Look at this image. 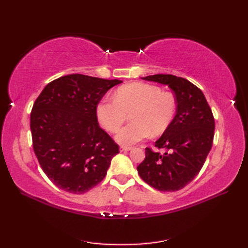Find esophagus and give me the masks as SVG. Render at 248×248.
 <instances>
[{
	"mask_svg": "<svg viewBox=\"0 0 248 248\" xmlns=\"http://www.w3.org/2000/svg\"><path fill=\"white\" fill-rule=\"evenodd\" d=\"M132 149V147H129V146H120V151H129Z\"/></svg>",
	"mask_w": 248,
	"mask_h": 248,
	"instance_id": "esophagus-1",
	"label": "esophagus"
}]
</instances>
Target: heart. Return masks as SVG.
<instances>
[{"instance_id": "1", "label": "heart", "mask_w": 248, "mask_h": 248, "mask_svg": "<svg viewBox=\"0 0 248 248\" xmlns=\"http://www.w3.org/2000/svg\"><path fill=\"white\" fill-rule=\"evenodd\" d=\"M177 101L170 93L151 84L133 83L120 87L115 99L104 98L97 105L100 124L110 132L118 130L131 115L132 123L121 128L115 139L123 145H132L164 132L176 114Z\"/></svg>"}]
</instances>
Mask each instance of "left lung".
<instances>
[{
	"instance_id": "1",
	"label": "left lung",
	"mask_w": 248,
	"mask_h": 248,
	"mask_svg": "<svg viewBox=\"0 0 248 248\" xmlns=\"http://www.w3.org/2000/svg\"><path fill=\"white\" fill-rule=\"evenodd\" d=\"M167 85L175 93L177 113L161 138L157 149L146 148L145 160L138 166L143 180L162 192L181 189L198 175L212 148L215 123L204 94L186 78L172 75L141 78Z\"/></svg>"
}]
</instances>
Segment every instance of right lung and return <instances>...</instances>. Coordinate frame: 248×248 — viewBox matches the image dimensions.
<instances>
[{
  "label": "right lung",
  "instance_id": "add662e5",
  "mask_svg": "<svg viewBox=\"0 0 248 248\" xmlns=\"http://www.w3.org/2000/svg\"><path fill=\"white\" fill-rule=\"evenodd\" d=\"M120 80L69 75L50 82L33 105L34 152L56 186L82 194L101 182L119 147L99 127L96 108Z\"/></svg>",
  "mask_w": 248,
  "mask_h": 248
}]
</instances>
